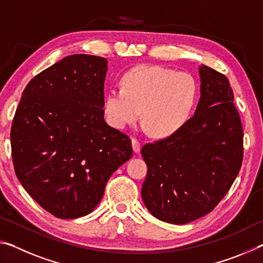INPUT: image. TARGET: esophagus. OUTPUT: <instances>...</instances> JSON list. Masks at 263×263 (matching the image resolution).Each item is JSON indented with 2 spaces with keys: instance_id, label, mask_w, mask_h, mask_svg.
<instances>
[{
  "instance_id": "esophagus-1",
  "label": "esophagus",
  "mask_w": 263,
  "mask_h": 263,
  "mask_svg": "<svg viewBox=\"0 0 263 263\" xmlns=\"http://www.w3.org/2000/svg\"><path fill=\"white\" fill-rule=\"evenodd\" d=\"M132 148L135 151L136 153H139L140 152V148H141V142L136 139V138H133L132 139Z\"/></svg>"
}]
</instances>
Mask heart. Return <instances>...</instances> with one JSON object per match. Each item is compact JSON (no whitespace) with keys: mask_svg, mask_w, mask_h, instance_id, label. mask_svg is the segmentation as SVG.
<instances>
[{"mask_svg":"<svg viewBox=\"0 0 263 263\" xmlns=\"http://www.w3.org/2000/svg\"><path fill=\"white\" fill-rule=\"evenodd\" d=\"M198 97L193 75L157 65H141L124 74L122 87L108 91L106 121L125 128L141 117L157 138L176 133L189 121Z\"/></svg>","mask_w":263,"mask_h":263,"instance_id":"1","label":"heart"}]
</instances>
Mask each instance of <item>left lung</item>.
Here are the masks:
<instances>
[{
    "label": "left lung",
    "instance_id": "1",
    "mask_svg": "<svg viewBox=\"0 0 263 263\" xmlns=\"http://www.w3.org/2000/svg\"><path fill=\"white\" fill-rule=\"evenodd\" d=\"M201 99L185 125L142 146L147 164L141 197L158 219L182 225L211 212L237 177L243 131L229 79L202 65Z\"/></svg>",
    "mask_w": 263,
    "mask_h": 263
}]
</instances>
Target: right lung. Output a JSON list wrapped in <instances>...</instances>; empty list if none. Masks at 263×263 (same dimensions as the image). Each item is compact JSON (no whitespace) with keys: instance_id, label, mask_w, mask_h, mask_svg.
Returning <instances> with one entry per match:
<instances>
[{"instance_id":"right-lung-1","label":"right lung","mask_w":263,"mask_h":263,"mask_svg":"<svg viewBox=\"0 0 263 263\" xmlns=\"http://www.w3.org/2000/svg\"><path fill=\"white\" fill-rule=\"evenodd\" d=\"M105 58L73 54L25 87L12 121L17 179L53 216L94 210L112 173L132 157L128 136L104 121Z\"/></svg>"}]
</instances>
